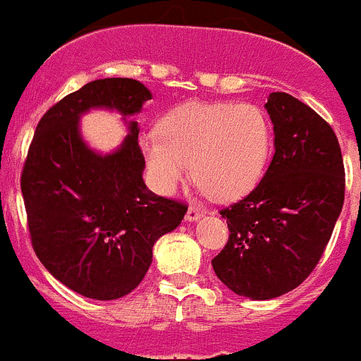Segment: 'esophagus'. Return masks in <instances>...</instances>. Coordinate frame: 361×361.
I'll use <instances>...</instances> for the list:
<instances>
[{
  "label": "esophagus",
  "mask_w": 361,
  "mask_h": 361,
  "mask_svg": "<svg viewBox=\"0 0 361 361\" xmlns=\"http://www.w3.org/2000/svg\"><path fill=\"white\" fill-rule=\"evenodd\" d=\"M202 215H204V213H202L201 209H197V208H194V206H190V208L187 209V215H185V219H187L188 222H195V220L201 219Z\"/></svg>",
  "instance_id": "34e87169"
}]
</instances>
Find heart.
<instances>
[{"label":"heart","mask_w":361,"mask_h":361,"mask_svg":"<svg viewBox=\"0 0 361 361\" xmlns=\"http://www.w3.org/2000/svg\"><path fill=\"white\" fill-rule=\"evenodd\" d=\"M159 135L141 142L153 185L173 194L190 166L195 183L216 201L248 194L274 145L268 118L252 104H187L160 121Z\"/></svg>","instance_id":"obj_1"}]
</instances>
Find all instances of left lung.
<instances>
[{"label":"left lung","mask_w":361,"mask_h":361,"mask_svg":"<svg viewBox=\"0 0 361 361\" xmlns=\"http://www.w3.org/2000/svg\"><path fill=\"white\" fill-rule=\"evenodd\" d=\"M275 155L257 187L222 209L229 240L212 264L233 293L271 300L316 268L344 204V162L334 128L288 93L266 102Z\"/></svg>","instance_id":"1"}]
</instances>
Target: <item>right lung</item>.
<instances>
[{
	"mask_svg": "<svg viewBox=\"0 0 361 361\" xmlns=\"http://www.w3.org/2000/svg\"><path fill=\"white\" fill-rule=\"evenodd\" d=\"M148 87L125 77L84 84L38 121L20 176L35 254L49 274L93 300H116L145 279L153 245L176 229L187 206L148 190L137 121L113 153L84 142L79 120L90 109L139 113Z\"/></svg>",
	"mask_w": 361,
	"mask_h": 361,
	"instance_id": "add662e5",
	"label": "right lung"
}]
</instances>
